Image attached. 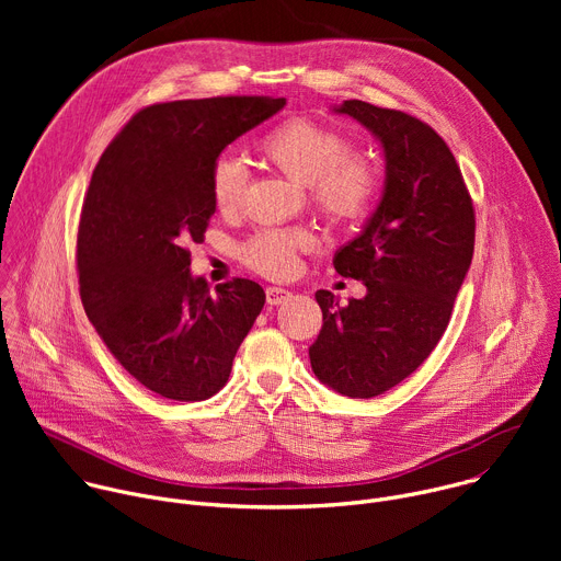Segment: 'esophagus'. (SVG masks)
Returning a JSON list of instances; mask_svg holds the SVG:
<instances>
[{
	"label": "esophagus",
	"instance_id": "esophagus-1",
	"mask_svg": "<svg viewBox=\"0 0 561 561\" xmlns=\"http://www.w3.org/2000/svg\"><path fill=\"white\" fill-rule=\"evenodd\" d=\"M288 295H290V293H288L286 288H279V286H268V288H266V301H268L271 306L282 304Z\"/></svg>",
	"mask_w": 561,
	"mask_h": 561
}]
</instances>
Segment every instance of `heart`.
I'll use <instances>...</instances> for the list:
<instances>
[{
    "mask_svg": "<svg viewBox=\"0 0 561 561\" xmlns=\"http://www.w3.org/2000/svg\"><path fill=\"white\" fill-rule=\"evenodd\" d=\"M260 154L290 182L306 186L314 206L333 221L364 217L377 195L375 171L351 157L353 144L340 130L308 117L271 128L257 144ZM210 197L219 213H234L244 199L249 173L237 157L221 154L210 167ZM310 247L304 230H262L244 244L247 264L268 277L297 271V251Z\"/></svg>",
    "mask_w": 561,
    "mask_h": 561,
    "instance_id": "obj_1",
    "label": "heart"
}]
</instances>
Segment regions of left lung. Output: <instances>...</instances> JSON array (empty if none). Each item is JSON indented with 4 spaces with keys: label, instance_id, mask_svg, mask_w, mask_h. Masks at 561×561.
<instances>
[{
    "label": "left lung",
    "instance_id": "1",
    "mask_svg": "<svg viewBox=\"0 0 561 561\" xmlns=\"http://www.w3.org/2000/svg\"><path fill=\"white\" fill-rule=\"evenodd\" d=\"M333 113L375 137L386 171L375 210L333 257L366 295L340 306L333 293H314L324 327L308 355L319 381L368 399L417 370L444 335L470 268L474 213L453 152L428 124L359 100Z\"/></svg>",
    "mask_w": 561,
    "mask_h": 561
}]
</instances>
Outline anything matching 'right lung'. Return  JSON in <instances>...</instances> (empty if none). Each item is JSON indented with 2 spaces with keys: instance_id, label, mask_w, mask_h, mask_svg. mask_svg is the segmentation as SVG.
<instances>
[{
  "instance_id": "1",
  "label": "right lung",
  "mask_w": 561,
  "mask_h": 561,
  "mask_svg": "<svg viewBox=\"0 0 561 561\" xmlns=\"http://www.w3.org/2000/svg\"><path fill=\"white\" fill-rule=\"evenodd\" d=\"M286 106L210 98L139 111L102 154L77 234L79 293L115 359L148 390L204 402L226 381L266 295L253 279L191 273L215 204L221 150Z\"/></svg>"
}]
</instances>
